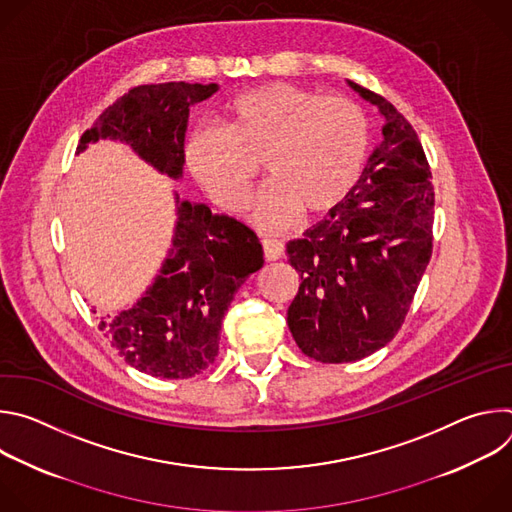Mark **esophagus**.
Listing matches in <instances>:
<instances>
[{"instance_id": "34e87169", "label": "esophagus", "mask_w": 512, "mask_h": 512, "mask_svg": "<svg viewBox=\"0 0 512 512\" xmlns=\"http://www.w3.org/2000/svg\"><path fill=\"white\" fill-rule=\"evenodd\" d=\"M263 251H265V259L267 261H277V259L283 257L285 247H283V243H279L275 239H265L263 241Z\"/></svg>"}]
</instances>
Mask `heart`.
<instances>
[{
    "label": "heart",
    "mask_w": 512,
    "mask_h": 512,
    "mask_svg": "<svg viewBox=\"0 0 512 512\" xmlns=\"http://www.w3.org/2000/svg\"><path fill=\"white\" fill-rule=\"evenodd\" d=\"M225 123L190 131L186 168L212 202L239 210L257 174L255 160H263L271 180L247 206V221L265 233L289 229L302 208L320 214L338 206L369 154V123L356 103L287 83L237 95L225 107Z\"/></svg>",
    "instance_id": "b5f03b06"
}]
</instances>
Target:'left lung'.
<instances>
[{"instance_id": "8db88e82", "label": "left lung", "mask_w": 512, "mask_h": 512, "mask_svg": "<svg viewBox=\"0 0 512 512\" xmlns=\"http://www.w3.org/2000/svg\"><path fill=\"white\" fill-rule=\"evenodd\" d=\"M348 87L383 117L381 143L354 190L287 243L298 296L287 308L296 344L320 362H352L401 328L431 257L433 186L415 129L381 95Z\"/></svg>"}]
</instances>
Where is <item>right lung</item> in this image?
I'll use <instances>...</instances> for the list:
<instances>
[{"label": "right lung", "instance_id": "right-lung-1", "mask_svg": "<svg viewBox=\"0 0 512 512\" xmlns=\"http://www.w3.org/2000/svg\"><path fill=\"white\" fill-rule=\"evenodd\" d=\"M218 91L216 83L141 85L107 107L81 137L113 139L160 174H184V137L190 109ZM176 198L172 247L143 296L101 328L133 369L160 379H190L214 362L221 324L239 287L263 267L257 235L206 204Z\"/></svg>", "mask_w": 512, "mask_h": 512}]
</instances>
